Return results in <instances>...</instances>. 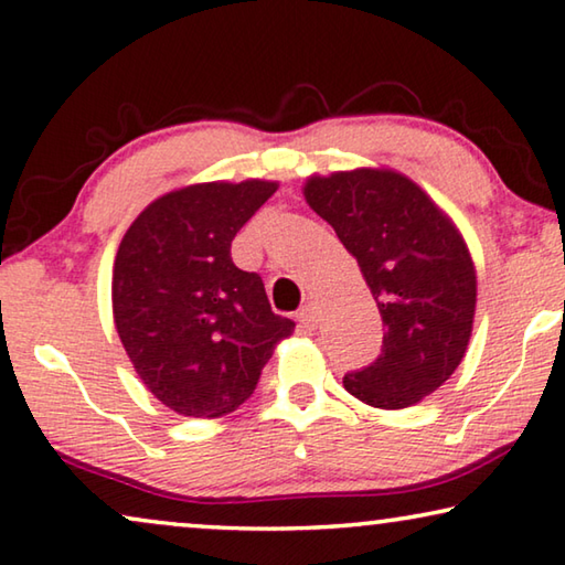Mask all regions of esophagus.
Wrapping results in <instances>:
<instances>
[{
    "instance_id": "obj_1",
    "label": "esophagus",
    "mask_w": 565,
    "mask_h": 565,
    "mask_svg": "<svg viewBox=\"0 0 565 565\" xmlns=\"http://www.w3.org/2000/svg\"><path fill=\"white\" fill-rule=\"evenodd\" d=\"M297 319H299V324L303 329H317L319 319H321V311H319L317 303H307V307H303L297 315Z\"/></svg>"
}]
</instances>
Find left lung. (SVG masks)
<instances>
[{
	"label": "left lung",
	"instance_id": "obj_1",
	"mask_svg": "<svg viewBox=\"0 0 565 565\" xmlns=\"http://www.w3.org/2000/svg\"><path fill=\"white\" fill-rule=\"evenodd\" d=\"M303 199L356 258L384 321L382 354L349 372L364 405L405 409L462 362L478 301L476 264L452 218L392 168L309 175Z\"/></svg>",
	"mask_w": 565,
	"mask_h": 565
}]
</instances>
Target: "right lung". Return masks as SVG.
Returning <instances> with one entry per match:
<instances>
[{
  "instance_id": "add662e5",
  "label": "right lung",
  "mask_w": 565,
  "mask_h": 565,
  "mask_svg": "<svg viewBox=\"0 0 565 565\" xmlns=\"http://www.w3.org/2000/svg\"><path fill=\"white\" fill-rule=\"evenodd\" d=\"M279 183H193L140 211L113 266V319L140 382L183 417H221L254 395L294 321L271 311L231 241Z\"/></svg>"
}]
</instances>
